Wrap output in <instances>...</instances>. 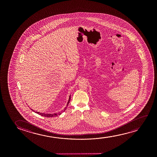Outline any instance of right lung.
Instances as JSON below:
<instances>
[{
    "label": "right lung",
    "instance_id": "1",
    "mask_svg": "<svg viewBox=\"0 0 157 157\" xmlns=\"http://www.w3.org/2000/svg\"><path fill=\"white\" fill-rule=\"evenodd\" d=\"M70 96H71V95H70V97H69V101H68L67 103V106L64 108V109L62 110V111H60V112H59V113H54V114H45V113H40V112H35V113H37V114L40 115L41 116H44V117H55V116H58V115H60V114H62L63 112H64L65 110L67 109V107L68 106L69 102H70V99H71V97H70ZM31 109L33 111L35 112L34 110H33L32 109Z\"/></svg>",
    "mask_w": 157,
    "mask_h": 157
}]
</instances>
